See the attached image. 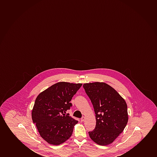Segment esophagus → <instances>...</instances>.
Instances as JSON below:
<instances>
[{
    "label": "esophagus",
    "mask_w": 157,
    "mask_h": 157,
    "mask_svg": "<svg viewBox=\"0 0 157 157\" xmlns=\"http://www.w3.org/2000/svg\"><path fill=\"white\" fill-rule=\"evenodd\" d=\"M85 117H83L81 119V121H85Z\"/></svg>",
    "instance_id": "34e87169"
}]
</instances>
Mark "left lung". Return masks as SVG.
I'll list each match as a JSON object with an SVG mask.
<instances>
[{"mask_svg": "<svg viewBox=\"0 0 157 157\" xmlns=\"http://www.w3.org/2000/svg\"><path fill=\"white\" fill-rule=\"evenodd\" d=\"M83 87L96 114L95 128L88 132L92 140L101 146L114 142L128 123L126 103L119 93L104 82L85 83Z\"/></svg>", "mask_w": 157, "mask_h": 157, "instance_id": "1", "label": "left lung"}]
</instances>
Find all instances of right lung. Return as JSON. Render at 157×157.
I'll list each match as a JSON object with an SVG mask.
<instances>
[{
    "label": "right lung",
    "mask_w": 157,
    "mask_h": 157,
    "mask_svg": "<svg viewBox=\"0 0 157 157\" xmlns=\"http://www.w3.org/2000/svg\"><path fill=\"white\" fill-rule=\"evenodd\" d=\"M82 83L60 82L41 92L32 110V119L41 137L49 144L59 145L69 139L78 121L64 114Z\"/></svg>",
    "instance_id": "1"
}]
</instances>
